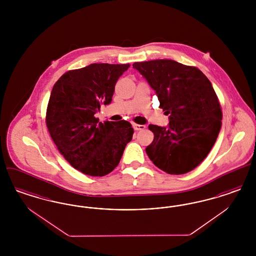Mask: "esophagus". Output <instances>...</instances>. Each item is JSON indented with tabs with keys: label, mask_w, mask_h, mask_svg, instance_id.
Segmentation results:
<instances>
[{
	"label": "esophagus",
	"mask_w": 256,
	"mask_h": 256,
	"mask_svg": "<svg viewBox=\"0 0 256 256\" xmlns=\"http://www.w3.org/2000/svg\"><path fill=\"white\" fill-rule=\"evenodd\" d=\"M134 130L138 132V130H143L146 128L145 124H134Z\"/></svg>",
	"instance_id": "esophagus-1"
}]
</instances>
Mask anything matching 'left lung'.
Listing matches in <instances>:
<instances>
[{
  "mask_svg": "<svg viewBox=\"0 0 256 256\" xmlns=\"http://www.w3.org/2000/svg\"><path fill=\"white\" fill-rule=\"evenodd\" d=\"M169 115L168 126L150 124L154 134L146 148L152 163L170 174L195 169L214 146L222 126L219 100L200 70L170 60L134 62Z\"/></svg>",
  "mask_w": 256,
  "mask_h": 256,
  "instance_id": "obj_1",
  "label": "left lung"
}]
</instances>
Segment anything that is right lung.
Wrapping results in <instances>:
<instances>
[{"instance_id": "obj_1", "label": "right lung", "mask_w": 256, "mask_h": 256, "mask_svg": "<svg viewBox=\"0 0 256 256\" xmlns=\"http://www.w3.org/2000/svg\"><path fill=\"white\" fill-rule=\"evenodd\" d=\"M130 64L93 63L68 71L52 87L46 124L61 154L74 169L92 176L114 170L134 128L128 121L102 122L95 114L110 104L118 78Z\"/></svg>"}]
</instances>
